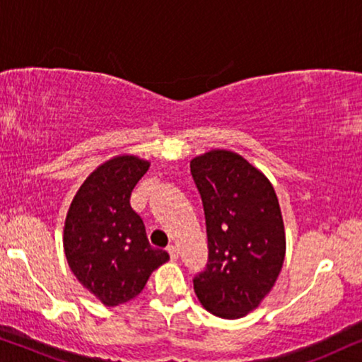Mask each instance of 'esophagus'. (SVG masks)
Wrapping results in <instances>:
<instances>
[{
	"mask_svg": "<svg viewBox=\"0 0 362 362\" xmlns=\"http://www.w3.org/2000/svg\"><path fill=\"white\" fill-rule=\"evenodd\" d=\"M167 252H168V255H170L172 259H177L178 258V250H177L175 245H168Z\"/></svg>",
	"mask_w": 362,
	"mask_h": 362,
	"instance_id": "esophagus-1",
	"label": "esophagus"
}]
</instances>
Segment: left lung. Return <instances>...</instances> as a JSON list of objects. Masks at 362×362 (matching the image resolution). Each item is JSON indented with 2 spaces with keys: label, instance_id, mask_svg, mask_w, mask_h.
Wrapping results in <instances>:
<instances>
[{
  "label": "left lung",
  "instance_id": "8db88e82",
  "mask_svg": "<svg viewBox=\"0 0 362 362\" xmlns=\"http://www.w3.org/2000/svg\"><path fill=\"white\" fill-rule=\"evenodd\" d=\"M204 202L209 263L194 278L200 305L238 320L272 291L286 253L285 225L267 175L240 153L214 148L190 162Z\"/></svg>",
  "mask_w": 362,
  "mask_h": 362
}]
</instances>
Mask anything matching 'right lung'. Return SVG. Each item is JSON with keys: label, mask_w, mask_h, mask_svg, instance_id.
I'll return each mask as SVG.
<instances>
[{"label": "right lung", "mask_w": 362, "mask_h": 362, "mask_svg": "<svg viewBox=\"0 0 362 362\" xmlns=\"http://www.w3.org/2000/svg\"><path fill=\"white\" fill-rule=\"evenodd\" d=\"M151 162L115 156L89 173L72 199L62 245L71 272L105 306L131 301L168 253L148 243L131 194Z\"/></svg>", "instance_id": "obj_1"}]
</instances>
